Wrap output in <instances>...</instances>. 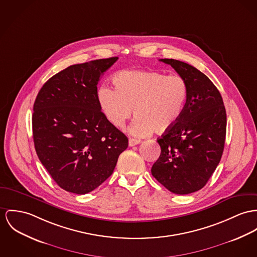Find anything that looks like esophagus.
Wrapping results in <instances>:
<instances>
[{
    "instance_id": "34e87169",
    "label": "esophagus",
    "mask_w": 257,
    "mask_h": 257,
    "mask_svg": "<svg viewBox=\"0 0 257 257\" xmlns=\"http://www.w3.org/2000/svg\"><path fill=\"white\" fill-rule=\"evenodd\" d=\"M140 143H141V140H138V139H129V146L130 147H134L136 145H139Z\"/></svg>"
}]
</instances>
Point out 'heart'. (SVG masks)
<instances>
[{
	"instance_id": "obj_1",
	"label": "heart",
	"mask_w": 257,
	"mask_h": 257,
	"mask_svg": "<svg viewBox=\"0 0 257 257\" xmlns=\"http://www.w3.org/2000/svg\"><path fill=\"white\" fill-rule=\"evenodd\" d=\"M112 82L115 90L105 85L99 88V106L117 128L125 126L134 109L137 117L130 128L134 136L167 132L177 124L185 110L189 88L180 75L124 70L115 74Z\"/></svg>"
}]
</instances>
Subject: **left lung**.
Masks as SVG:
<instances>
[{
	"label": "left lung",
	"mask_w": 257,
	"mask_h": 257,
	"mask_svg": "<svg viewBox=\"0 0 257 257\" xmlns=\"http://www.w3.org/2000/svg\"><path fill=\"white\" fill-rule=\"evenodd\" d=\"M160 61L186 80L189 96L177 124L158 139L161 153L152 174L170 192L188 195L205 186L220 162L226 109L215 85L196 67L177 59Z\"/></svg>",
	"instance_id": "1"
}]
</instances>
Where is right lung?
Instances as JSON below:
<instances>
[{
	"instance_id": "right-lung-1",
	"label": "right lung",
	"mask_w": 257,
	"mask_h": 257,
	"mask_svg": "<svg viewBox=\"0 0 257 257\" xmlns=\"http://www.w3.org/2000/svg\"><path fill=\"white\" fill-rule=\"evenodd\" d=\"M117 57L70 65L48 80L33 106L34 146L59 187L85 195L109 177L128 138L101 111L98 83Z\"/></svg>"
}]
</instances>
